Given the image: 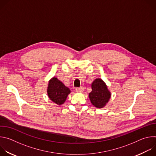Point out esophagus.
Here are the masks:
<instances>
[{
  "label": "esophagus",
  "mask_w": 156,
  "mask_h": 156,
  "mask_svg": "<svg viewBox=\"0 0 156 156\" xmlns=\"http://www.w3.org/2000/svg\"><path fill=\"white\" fill-rule=\"evenodd\" d=\"M84 90V88L83 87H81L80 88H76V91L77 93H83Z\"/></svg>",
  "instance_id": "esophagus-1"
}]
</instances>
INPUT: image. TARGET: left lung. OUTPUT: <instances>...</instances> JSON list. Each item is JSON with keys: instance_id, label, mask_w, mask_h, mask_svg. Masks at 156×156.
Returning <instances> with one entry per match:
<instances>
[{"instance_id": "8db88e82", "label": "left lung", "mask_w": 156, "mask_h": 156, "mask_svg": "<svg viewBox=\"0 0 156 156\" xmlns=\"http://www.w3.org/2000/svg\"><path fill=\"white\" fill-rule=\"evenodd\" d=\"M92 91L89 94L91 104L96 108H103L111 98V93L101 78L95 79L91 84Z\"/></svg>"}]
</instances>
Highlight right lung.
Listing matches in <instances>:
<instances>
[{"instance_id":"right-lung-1","label":"right lung","mask_w":156,"mask_h":156,"mask_svg":"<svg viewBox=\"0 0 156 156\" xmlns=\"http://www.w3.org/2000/svg\"><path fill=\"white\" fill-rule=\"evenodd\" d=\"M47 93L50 100L60 105L65 102L71 91L62 81L54 76L49 81Z\"/></svg>"}]
</instances>
